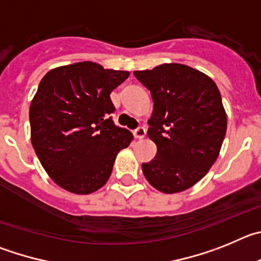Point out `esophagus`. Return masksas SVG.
Masks as SVG:
<instances>
[{
	"instance_id": "esophagus-1",
	"label": "esophagus",
	"mask_w": 261,
	"mask_h": 261,
	"mask_svg": "<svg viewBox=\"0 0 261 261\" xmlns=\"http://www.w3.org/2000/svg\"><path fill=\"white\" fill-rule=\"evenodd\" d=\"M133 134L136 139H143L145 136V128L143 127V126H139V127H136L135 130H134Z\"/></svg>"
}]
</instances>
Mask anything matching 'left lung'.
I'll list each match as a JSON object with an SVG mask.
<instances>
[{
	"mask_svg": "<svg viewBox=\"0 0 261 261\" xmlns=\"http://www.w3.org/2000/svg\"><path fill=\"white\" fill-rule=\"evenodd\" d=\"M134 75L153 100L148 136L157 153L143 164V174L165 194L190 189L215 164L226 134L220 91L210 76L180 63Z\"/></svg>",
	"mask_w": 261,
	"mask_h": 261,
	"instance_id": "left-lung-1",
	"label": "left lung"
}]
</instances>
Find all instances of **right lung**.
Instances as JSON below:
<instances>
[{"label":"right lung","instance_id":"1","mask_svg":"<svg viewBox=\"0 0 261 261\" xmlns=\"http://www.w3.org/2000/svg\"><path fill=\"white\" fill-rule=\"evenodd\" d=\"M127 76L78 62L50 70L40 82L30 107L32 147L62 189L86 195L104 186L117 153L133 140L110 116L116 110L110 93Z\"/></svg>","mask_w":261,"mask_h":261}]
</instances>
